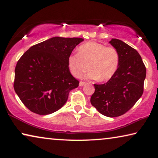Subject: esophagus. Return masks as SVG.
<instances>
[{
  "label": "esophagus",
  "instance_id": "obj_1",
  "mask_svg": "<svg viewBox=\"0 0 158 158\" xmlns=\"http://www.w3.org/2000/svg\"><path fill=\"white\" fill-rule=\"evenodd\" d=\"M85 84H86V82H85V81H81L79 82V85H80V86H82V85H85Z\"/></svg>",
  "mask_w": 158,
  "mask_h": 158
}]
</instances>
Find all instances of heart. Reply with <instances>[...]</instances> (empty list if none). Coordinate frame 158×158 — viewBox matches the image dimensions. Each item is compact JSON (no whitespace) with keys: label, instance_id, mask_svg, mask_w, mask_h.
Segmentation results:
<instances>
[{"label":"heart","instance_id":"heart-1","mask_svg":"<svg viewBox=\"0 0 158 158\" xmlns=\"http://www.w3.org/2000/svg\"><path fill=\"white\" fill-rule=\"evenodd\" d=\"M119 61V53L114 47L89 42L79 47L78 53L69 56L68 66L74 77H81L89 68L88 77L105 81L116 74Z\"/></svg>","mask_w":158,"mask_h":158}]
</instances>
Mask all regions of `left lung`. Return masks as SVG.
I'll return each mask as SVG.
<instances>
[{
    "label": "left lung",
    "mask_w": 158,
    "mask_h": 158,
    "mask_svg": "<svg viewBox=\"0 0 158 158\" xmlns=\"http://www.w3.org/2000/svg\"><path fill=\"white\" fill-rule=\"evenodd\" d=\"M109 43L119 53L118 68L106 83L94 84L90 102L104 116L117 117L129 111L141 97L146 69L137 50L118 39Z\"/></svg>",
    "instance_id": "1"
}]
</instances>
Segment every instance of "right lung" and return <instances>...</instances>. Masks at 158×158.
Listing matches in <instances>:
<instances>
[{"instance_id": "1", "label": "right lung", "mask_w": 158, "mask_h": 158, "mask_svg": "<svg viewBox=\"0 0 158 158\" xmlns=\"http://www.w3.org/2000/svg\"><path fill=\"white\" fill-rule=\"evenodd\" d=\"M83 40L54 37L33 45L21 56L15 68L14 89L31 111L47 115L58 111L70 90L79 86L69 71L68 57Z\"/></svg>"}]
</instances>
